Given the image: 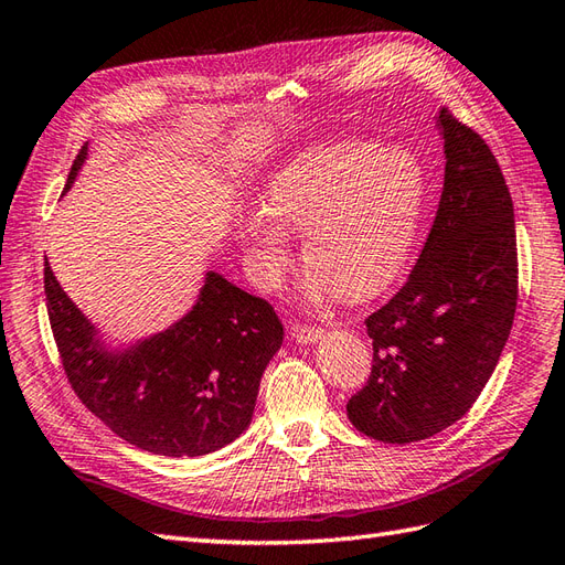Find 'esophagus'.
<instances>
[{"mask_svg": "<svg viewBox=\"0 0 565 565\" xmlns=\"http://www.w3.org/2000/svg\"><path fill=\"white\" fill-rule=\"evenodd\" d=\"M290 333H292V338H295L297 342H313V340L321 338L323 328L311 326V323H295V326L290 328Z\"/></svg>", "mask_w": 565, "mask_h": 565, "instance_id": "obj_1", "label": "esophagus"}]
</instances>
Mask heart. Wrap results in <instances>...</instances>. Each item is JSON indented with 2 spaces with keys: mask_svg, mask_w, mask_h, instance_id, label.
<instances>
[{
  "mask_svg": "<svg viewBox=\"0 0 565 565\" xmlns=\"http://www.w3.org/2000/svg\"><path fill=\"white\" fill-rule=\"evenodd\" d=\"M422 201V170L403 150L313 148L273 174L266 209L242 217V246L256 282L273 292L292 264L285 230L301 232L309 292L364 299L403 268Z\"/></svg>",
  "mask_w": 565,
  "mask_h": 565,
  "instance_id": "heart-1",
  "label": "heart"
}]
</instances>
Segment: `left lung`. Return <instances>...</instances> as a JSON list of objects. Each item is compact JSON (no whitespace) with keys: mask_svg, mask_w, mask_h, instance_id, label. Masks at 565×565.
<instances>
[{"mask_svg":"<svg viewBox=\"0 0 565 565\" xmlns=\"http://www.w3.org/2000/svg\"><path fill=\"white\" fill-rule=\"evenodd\" d=\"M444 194L407 282L366 316L371 374L348 417L383 444H415L470 412L499 364L518 307L511 191L491 148L450 109L438 115Z\"/></svg>","mask_w":565,"mask_h":565,"instance_id":"8db88e82","label":"left lung"}]
</instances>
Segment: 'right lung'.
<instances>
[{"label": "right lung", "mask_w": 565, "mask_h": 565, "mask_svg": "<svg viewBox=\"0 0 565 565\" xmlns=\"http://www.w3.org/2000/svg\"><path fill=\"white\" fill-rule=\"evenodd\" d=\"M81 146L66 189L86 160ZM54 342L78 401L124 441L156 456L194 458L249 426L258 383L282 345L273 305L209 273L182 321L124 354H107L45 260Z\"/></svg>", "instance_id": "add662e5"}]
</instances>
